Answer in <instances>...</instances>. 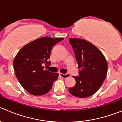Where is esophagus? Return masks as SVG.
Masks as SVG:
<instances>
[{
	"instance_id": "34e87169",
	"label": "esophagus",
	"mask_w": 122,
	"mask_h": 122,
	"mask_svg": "<svg viewBox=\"0 0 122 122\" xmlns=\"http://www.w3.org/2000/svg\"><path fill=\"white\" fill-rule=\"evenodd\" d=\"M59 75H60V76L61 77V78H62V79H66V78H68V77L70 76V75H69V74H62V73H60L59 74Z\"/></svg>"
}]
</instances>
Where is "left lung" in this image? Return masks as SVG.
I'll return each mask as SVG.
<instances>
[{
  "label": "left lung",
  "instance_id": "8db88e82",
  "mask_svg": "<svg viewBox=\"0 0 122 122\" xmlns=\"http://www.w3.org/2000/svg\"><path fill=\"white\" fill-rule=\"evenodd\" d=\"M69 40L79 69V76H73L76 84L69 91L75 97H88L103 84L107 74V61L103 53L88 41L81 38Z\"/></svg>",
  "mask_w": 122,
  "mask_h": 122
}]
</instances>
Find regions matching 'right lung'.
Returning <instances> with one entry per match:
<instances>
[{
  "mask_svg": "<svg viewBox=\"0 0 122 122\" xmlns=\"http://www.w3.org/2000/svg\"><path fill=\"white\" fill-rule=\"evenodd\" d=\"M63 38L42 37L32 41L22 47L14 60L15 73L23 87L34 96L44 95L52 88L58 77L42 66L48 61L52 47Z\"/></svg>",
  "mask_w": 122,
  "mask_h": 122,
  "instance_id": "add662e5",
  "label": "right lung"
}]
</instances>
